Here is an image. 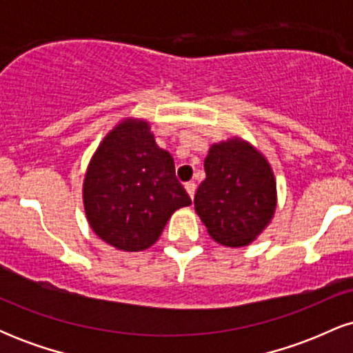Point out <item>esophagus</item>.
<instances>
[{"mask_svg": "<svg viewBox=\"0 0 353 353\" xmlns=\"http://www.w3.org/2000/svg\"><path fill=\"white\" fill-rule=\"evenodd\" d=\"M184 188H185V190H188L190 199H194V194H196V184H194V182H188Z\"/></svg>", "mask_w": 353, "mask_h": 353, "instance_id": "1", "label": "esophagus"}]
</instances>
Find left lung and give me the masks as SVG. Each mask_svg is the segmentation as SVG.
Listing matches in <instances>:
<instances>
[{"instance_id":"1","label":"left lung","mask_w":353,"mask_h":353,"mask_svg":"<svg viewBox=\"0 0 353 353\" xmlns=\"http://www.w3.org/2000/svg\"><path fill=\"white\" fill-rule=\"evenodd\" d=\"M204 171L194 205L210 237L228 247L249 245L270 222L277 202L269 163L250 144L229 139L209 149Z\"/></svg>"}]
</instances>
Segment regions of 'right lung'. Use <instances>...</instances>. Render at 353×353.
Here are the masks:
<instances>
[{
	"mask_svg": "<svg viewBox=\"0 0 353 353\" xmlns=\"http://www.w3.org/2000/svg\"><path fill=\"white\" fill-rule=\"evenodd\" d=\"M83 199L91 229L125 252L151 247L174 210L190 204L172 156L139 119L123 121L104 137L89 163Z\"/></svg>",
	"mask_w": 353,
	"mask_h": 353,
	"instance_id": "1",
	"label": "right lung"
}]
</instances>
